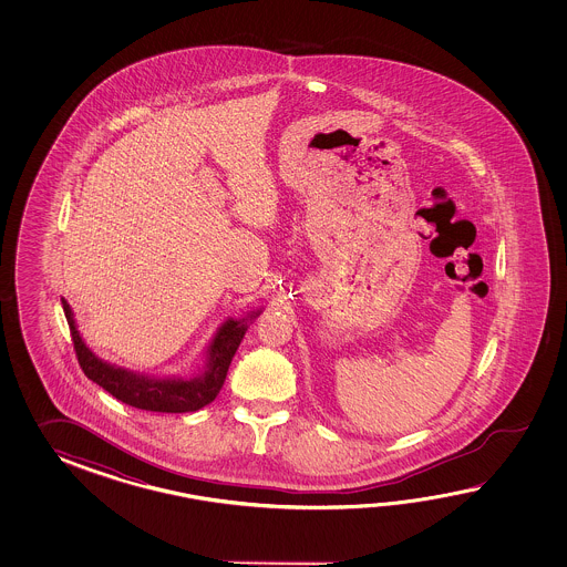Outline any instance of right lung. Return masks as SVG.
Returning <instances> with one entry per match:
<instances>
[{
	"instance_id": "add662e5",
	"label": "right lung",
	"mask_w": 567,
	"mask_h": 567,
	"mask_svg": "<svg viewBox=\"0 0 567 567\" xmlns=\"http://www.w3.org/2000/svg\"><path fill=\"white\" fill-rule=\"evenodd\" d=\"M62 310L71 328L76 359L83 373L93 383L103 386L113 398L120 399L121 403H127L137 410L159 411V413H186V411L200 410L210 401H215L247 328L254 324L259 313L264 312V308H259L254 312L245 313L243 318H227L223 324L218 326L217 332L213 334L203 352V361H200L203 364H196L198 369L190 377H182V374L159 377V374L140 373L125 367H117L113 362L96 357L81 337L74 320L73 308L64 298H62Z\"/></svg>"
}]
</instances>
